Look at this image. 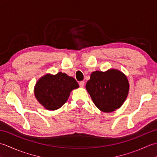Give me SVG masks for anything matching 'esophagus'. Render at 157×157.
<instances>
[{"label": "esophagus", "mask_w": 157, "mask_h": 157, "mask_svg": "<svg viewBox=\"0 0 157 157\" xmlns=\"http://www.w3.org/2000/svg\"><path fill=\"white\" fill-rule=\"evenodd\" d=\"M79 86H80V87L83 88L84 86V82L82 81V82H80L79 83Z\"/></svg>", "instance_id": "esophagus-1"}]
</instances>
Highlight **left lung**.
I'll list each match as a JSON object with an SVG mask.
<instances>
[{"label": "left lung", "instance_id": "8db88e82", "mask_svg": "<svg viewBox=\"0 0 157 157\" xmlns=\"http://www.w3.org/2000/svg\"><path fill=\"white\" fill-rule=\"evenodd\" d=\"M86 89L96 107L102 112L111 113L119 109L125 102L129 84L122 71L109 69L106 71H93Z\"/></svg>", "mask_w": 157, "mask_h": 157}]
</instances>
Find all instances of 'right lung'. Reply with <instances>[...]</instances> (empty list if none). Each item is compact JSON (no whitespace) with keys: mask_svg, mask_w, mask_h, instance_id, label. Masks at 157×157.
I'll return each mask as SVG.
<instances>
[{"mask_svg":"<svg viewBox=\"0 0 157 157\" xmlns=\"http://www.w3.org/2000/svg\"><path fill=\"white\" fill-rule=\"evenodd\" d=\"M78 88L75 79L65 73L59 72L55 75L46 73L36 83L34 93L43 107L55 111L67 102L73 90Z\"/></svg>","mask_w":157,"mask_h":157,"instance_id":"1","label":"right lung"}]
</instances>
